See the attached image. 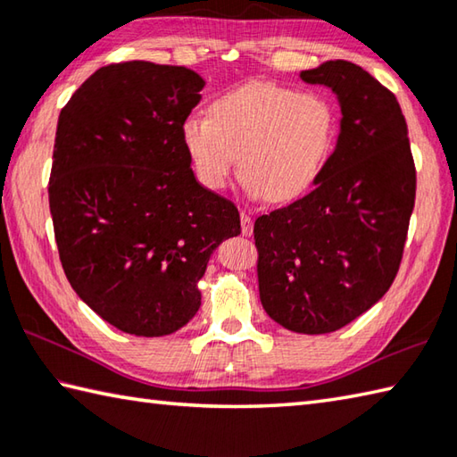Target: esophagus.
Instances as JSON below:
<instances>
[{
	"mask_svg": "<svg viewBox=\"0 0 457 457\" xmlns=\"http://www.w3.org/2000/svg\"><path fill=\"white\" fill-rule=\"evenodd\" d=\"M240 230H243L245 237H251L253 235V219L248 217L245 211L240 212Z\"/></svg>",
	"mask_w": 457,
	"mask_h": 457,
	"instance_id": "34e87169",
	"label": "esophagus"
}]
</instances>
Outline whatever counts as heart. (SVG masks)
I'll use <instances>...</instances> for the list:
<instances>
[{
    "label": "heart",
    "instance_id": "obj_1",
    "mask_svg": "<svg viewBox=\"0 0 457 457\" xmlns=\"http://www.w3.org/2000/svg\"><path fill=\"white\" fill-rule=\"evenodd\" d=\"M180 137L206 188L228 183L238 153L248 193L290 203L316 183L330 157L336 111L320 93L248 81L214 99L211 115H188Z\"/></svg>",
    "mask_w": 457,
    "mask_h": 457
}]
</instances>
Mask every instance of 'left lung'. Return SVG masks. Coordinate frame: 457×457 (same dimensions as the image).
I'll use <instances>...</instances> for the list:
<instances>
[{
    "label": "left lung",
    "instance_id": "left-lung-1",
    "mask_svg": "<svg viewBox=\"0 0 457 457\" xmlns=\"http://www.w3.org/2000/svg\"><path fill=\"white\" fill-rule=\"evenodd\" d=\"M300 79L336 93L340 135L312 191L256 219L258 290L274 322L326 334L392 287L414 211L416 167L400 103L362 67L336 59Z\"/></svg>",
    "mask_w": 457,
    "mask_h": 457
}]
</instances>
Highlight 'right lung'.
<instances>
[{"label":"right lung","instance_id":"obj_1","mask_svg":"<svg viewBox=\"0 0 457 457\" xmlns=\"http://www.w3.org/2000/svg\"><path fill=\"white\" fill-rule=\"evenodd\" d=\"M203 87L187 67L113 63L59 113L49 177L59 258L77 296L127 334L183 328L214 248L240 235L238 209L195 179L180 137Z\"/></svg>","mask_w":457,"mask_h":457}]
</instances>
